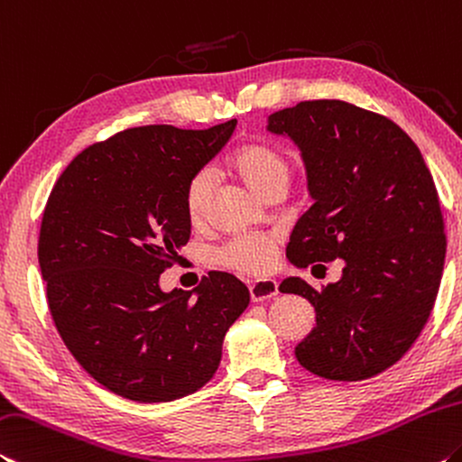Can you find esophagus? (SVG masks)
<instances>
[{"label":"esophagus","instance_id":"obj_1","mask_svg":"<svg viewBox=\"0 0 462 462\" xmlns=\"http://www.w3.org/2000/svg\"><path fill=\"white\" fill-rule=\"evenodd\" d=\"M249 294H252L254 302H263L268 299H274L278 294V282L272 278H262L249 284Z\"/></svg>","mask_w":462,"mask_h":462}]
</instances>
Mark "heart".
<instances>
[{
	"label": "heart",
	"instance_id": "obj_1",
	"mask_svg": "<svg viewBox=\"0 0 462 462\" xmlns=\"http://www.w3.org/2000/svg\"><path fill=\"white\" fill-rule=\"evenodd\" d=\"M237 176L252 188L255 194L268 196L276 188L289 186L292 176L291 157L281 149L266 143H249L239 147L231 160ZM215 192V171L202 168L188 180L184 190V208L192 223H199L207 215V208ZM218 266L244 272V274H262L274 262V241L266 236H241L226 241L215 252Z\"/></svg>",
	"mask_w": 462,
	"mask_h": 462
}]
</instances>
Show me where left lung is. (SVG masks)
Listing matches in <instances>:
<instances>
[{"instance_id": "8db88e82", "label": "left lung", "mask_w": 462, "mask_h": 462, "mask_svg": "<svg viewBox=\"0 0 462 462\" xmlns=\"http://www.w3.org/2000/svg\"><path fill=\"white\" fill-rule=\"evenodd\" d=\"M266 128L297 143L315 200L286 258L297 268L344 262L321 291L297 276L281 284L317 315L294 356L321 379H370L403 358L432 313L446 255L432 173L403 128L342 100L278 110Z\"/></svg>"}]
</instances>
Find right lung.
Here are the masks:
<instances>
[{
    "label": "right lung",
    "mask_w": 462,
    "mask_h": 462,
    "mask_svg": "<svg viewBox=\"0 0 462 462\" xmlns=\"http://www.w3.org/2000/svg\"><path fill=\"white\" fill-rule=\"evenodd\" d=\"M236 125L126 128L83 149L44 207L39 263L55 328L89 376L131 402H173L204 387L249 305L247 286L226 272L190 292L160 289L190 239L188 180Z\"/></svg>",
    "instance_id": "1"
}]
</instances>
